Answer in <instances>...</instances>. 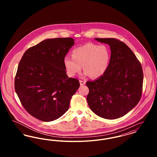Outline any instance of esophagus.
<instances>
[{
    "mask_svg": "<svg viewBox=\"0 0 157 157\" xmlns=\"http://www.w3.org/2000/svg\"><path fill=\"white\" fill-rule=\"evenodd\" d=\"M79 82H80L81 86H83V85H84L85 84V81H80Z\"/></svg>",
    "mask_w": 157,
    "mask_h": 157,
    "instance_id": "obj_1",
    "label": "esophagus"
}]
</instances>
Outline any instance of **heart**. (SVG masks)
I'll return each instance as SVG.
<instances>
[{"label": "heart", "instance_id": "heart-1", "mask_svg": "<svg viewBox=\"0 0 157 157\" xmlns=\"http://www.w3.org/2000/svg\"><path fill=\"white\" fill-rule=\"evenodd\" d=\"M110 59L111 52L106 46L87 43L75 48L72 51V57L66 56L63 63L69 76L80 72L82 66L85 71L83 77L90 75L97 78L106 72Z\"/></svg>", "mask_w": 157, "mask_h": 157}]
</instances>
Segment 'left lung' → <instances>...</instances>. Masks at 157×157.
Masks as SVG:
<instances>
[{
  "mask_svg": "<svg viewBox=\"0 0 157 157\" xmlns=\"http://www.w3.org/2000/svg\"><path fill=\"white\" fill-rule=\"evenodd\" d=\"M110 46L111 59L104 75L86 82L90 109L108 120L121 118L134 108L142 94V67L131 49L114 38H95Z\"/></svg>",
  "mask_w": 157,
  "mask_h": 157,
  "instance_id": "obj_1",
  "label": "left lung"
}]
</instances>
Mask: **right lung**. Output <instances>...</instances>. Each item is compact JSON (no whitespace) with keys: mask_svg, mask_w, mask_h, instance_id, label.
Masks as SVG:
<instances>
[{"mask_svg":"<svg viewBox=\"0 0 157 157\" xmlns=\"http://www.w3.org/2000/svg\"><path fill=\"white\" fill-rule=\"evenodd\" d=\"M71 37L46 39L24 53L15 76L16 93L26 111L50 122L67 111L80 85L69 78L63 59L75 44Z\"/></svg>","mask_w":157,"mask_h":157,"instance_id":"1","label":"right lung"}]
</instances>
